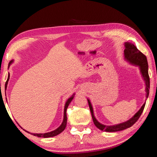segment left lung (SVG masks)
Here are the masks:
<instances>
[{
	"mask_svg": "<svg viewBox=\"0 0 157 157\" xmlns=\"http://www.w3.org/2000/svg\"><path fill=\"white\" fill-rule=\"evenodd\" d=\"M125 49L124 50V58L126 61L132 65H135L138 66L140 69V72L141 73L142 77L144 78L145 83V92H146V98H148L149 94V88H150V80H149V76L148 73V63H147V59L146 56L142 54L141 52L137 49L136 46L134 45L130 42H125L124 43ZM88 102L89 107L90 109V112L92 114V117L93 119V122L96 126L99 128V130L102 131H105L108 132H118L121 131L123 130H125L128 128H130L132 126L134 125L136 122L139 119L141 113H143L144 109L145 102L140 110L137 111L134 116H133L132 118L128 121L121 123V124H115L114 126H106L99 123L96 118H95L94 115V111L93 107L92 106V104L90 103V101L88 99Z\"/></svg>",
	"mask_w": 157,
	"mask_h": 157,
	"instance_id": "left-lung-1",
	"label": "left lung"
}]
</instances>
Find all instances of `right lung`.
Returning <instances> with one entry per match:
<instances>
[{
  "label": "right lung",
  "instance_id": "right-lung-1",
  "mask_svg": "<svg viewBox=\"0 0 157 157\" xmlns=\"http://www.w3.org/2000/svg\"><path fill=\"white\" fill-rule=\"evenodd\" d=\"M13 62V60H12L10 63H9V66H10V65ZM8 66V67H9ZM9 78H10V74H8V78H7V80L6 82L5 83V94H6V87H7V84H8V80H9ZM74 95L75 94L73 95L72 96H71V98H69L67 101H66L65 103V107H64V113H63V122L62 123H61V124L60 125L59 127H58L57 129L54 130V131H52L50 132H47V133H44V134H33V133H30L31 134L33 135V136H37V137H54V136H56L57 135L59 134L60 133L62 132L64 130L65 128L66 127V125H67V113H66V111H67V109L69 105V103L71 102V101L73 100V99L74 98ZM25 132L29 133V132H27L26 130H25Z\"/></svg>",
  "mask_w": 157,
  "mask_h": 157
}]
</instances>
